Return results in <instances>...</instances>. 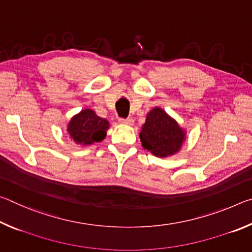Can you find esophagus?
Masks as SVG:
<instances>
[{
  "label": "esophagus",
  "instance_id": "esophagus-1",
  "mask_svg": "<svg viewBox=\"0 0 252 252\" xmlns=\"http://www.w3.org/2000/svg\"><path fill=\"white\" fill-rule=\"evenodd\" d=\"M120 123H122V125H127V126H132L133 125V119L132 118H127V119H120Z\"/></svg>",
  "mask_w": 252,
  "mask_h": 252
}]
</instances>
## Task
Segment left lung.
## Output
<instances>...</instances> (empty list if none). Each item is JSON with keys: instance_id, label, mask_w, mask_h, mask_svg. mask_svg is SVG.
<instances>
[{"instance_id": "1", "label": "left lung", "mask_w": 252, "mask_h": 252, "mask_svg": "<svg viewBox=\"0 0 252 252\" xmlns=\"http://www.w3.org/2000/svg\"><path fill=\"white\" fill-rule=\"evenodd\" d=\"M186 139V131L161 108H153L147 114L140 132L142 147L159 158L176 155Z\"/></svg>"}]
</instances>
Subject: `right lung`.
Wrapping results in <instances>:
<instances>
[{
  "instance_id": "obj_1",
  "label": "right lung",
  "mask_w": 252,
  "mask_h": 252,
  "mask_svg": "<svg viewBox=\"0 0 252 252\" xmlns=\"http://www.w3.org/2000/svg\"><path fill=\"white\" fill-rule=\"evenodd\" d=\"M109 121L97 117L91 109H84L71 119L67 125V133L76 144L89 146L101 142L109 129Z\"/></svg>"
}]
</instances>
